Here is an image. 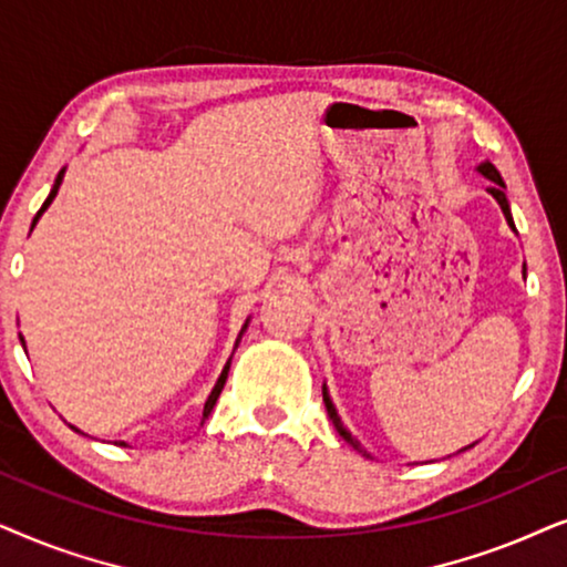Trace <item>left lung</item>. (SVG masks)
Returning a JSON list of instances; mask_svg holds the SVG:
<instances>
[{"label":"left lung","instance_id":"left-lung-1","mask_svg":"<svg viewBox=\"0 0 567 567\" xmlns=\"http://www.w3.org/2000/svg\"><path fill=\"white\" fill-rule=\"evenodd\" d=\"M477 171H480V173H482V176H485V178H489V181H493V186H489V188H487V192L495 196V202H497V205H501V209H503L505 220H508V225H511V228H513V230H516V225H513V217H511V207H508V199H505V184H503L501 173H497V168H495V165H493V163H482ZM323 404H327V414H329L331 425H334V427H337V433H339V435H342V437H344V441H347V443H350V446H352L354 451H360V454H362V456H368V458H371V454H368V451L360 446V441H358V437H352V433H350V430H347V427L342 425V420H339V414H337V410H334V404H331V396H329V391H327V386H323Z\"/></svg>","mask_w":567,"mask_h":567}]
</instances>
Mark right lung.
I'll return each mask as SVG.
<instances>
[{"mask_svg":"<svg viewBox=\"0 0 567 567\" xmlns=\"http://www.w3.org/2000/svg\"><path fill=\"white\" fill-rule=\"evenodd\" d=\"M62 178H64V168H62V171H59V176H56V181H54V188H51V194L47 196V202H43V207H41V209H38V213H35V217H33V225H30V230H33V228H35L38 217H41L43 213H47V209H49V205H51V202H54V196H56V192H59V186H62ZM246 327H248V321L244 323V329H240V334H244V331H246ZM20 342H22V344H25V339H22V337H20ZM236 344H238V342H236ZM228 371H230V360H228V362H225V368H223L220 379H217V383H215L213 394H209V396H207V402H205V412H202V422H205V420L209 417V412H213V410H215V404H217V396H220V391H223V386H225V379H228ZM74 430H78V427H74ZM78 433H80V430H78ZM121 446H126V443H121Z\"/></svg>","mask_w":567,"mask_h":567,"instance_id":"obj_1","label":"right lung"}]
</instances>
